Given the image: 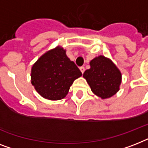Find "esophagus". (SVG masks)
<instances>
[{"instance_id":"1","label":"esophagus","mask_w":148,"mask_h":148,"mask_svg":"<svg viewBox=\"0 0 148 148\" xmlns=\"http://www.w3.org/2000/svg\"><path fill=\"white\" fill-rule=\"evenodd\" d=\"M80 70H81V71L82 74H84V71H85V68H84V67H80Z\"/></svg>"}]
</instances>
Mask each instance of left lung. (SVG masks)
Wrapping results in <instances>:
<instances>
[{"label":"left lung","mask_w":148,"mask_h":148,"mask_svg":"<svg viewBox=\"0 0 148 148\" xmlns=\"http://www.w3.org/2000/svg\"><path fill=\"white\" fill-rule=\"evenodd\" d=\"M90 65V68L86 70L83 76L93 93L103 99L114 95L121 82V74L117 67L103 56L93 59Z\"/></svg>","instance_id":"1"}]
</instances>
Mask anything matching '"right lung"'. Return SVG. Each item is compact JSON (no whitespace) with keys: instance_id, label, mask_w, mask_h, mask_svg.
<instances>
[{"instance_id":"obj_1","label":"right lung","mask_w":148,"mask_h":148,"mask_svg":"<svg viewBox=\"0 0 148 148\" xmlns=\"http://www.w3.org/2000/svg\"><path fill=\"white\" fill-rule=\"evenodd\" d=\"M82 75L61 47L41 56L31 69V84L43 97L60 100L67 95L74 81Z\"/></svg>"}]
</instances>
